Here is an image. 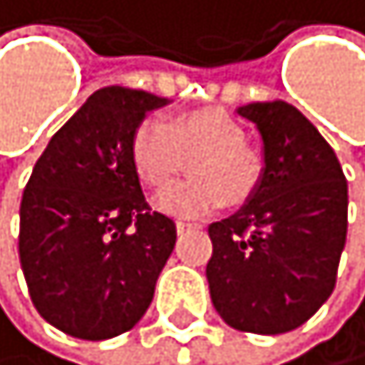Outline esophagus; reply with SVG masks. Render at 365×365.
<instances>
[{
    "mask_svg": "<svg viewBox=\"0 0 365 365\" xmlns=\"http://www.w3.org/2000/svg\"><path fill=\"white\" fill-rule=\"evenodd\" d=\"M175 230H178V235H185V232L201 230V225H197V222H185V220H178V222H175Z\"/></svg>",
    "mask_w": 365,
    "mask_h": 365,
    "instance_id": "1",
    "label": "esophagus"
}]
</instances>
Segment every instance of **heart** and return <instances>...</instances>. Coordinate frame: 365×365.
<instances>
[{"label": "heart", "mask_w": 365, "mask_h": 365, "mask_svg": "<svg viewBox=\"0 0 365 365\" xmlns=\"http://www.w3.org/2000/svg\"><path fill=\"white\" fill-rule=\"evenodd\" d=\"M190 161L194 178L159 194V211L197 217L215 211L227 199L244 204L257 190L262 159L246 145V130L225 110L206 108L178 114L166 126L143 121L130 138L133 171L152 190L168 187Z\"/></svg>", "instance_id": "obj_1"}]
</instances>
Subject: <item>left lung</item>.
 <instances>
[{
	"mask_svg": "<svg viewBox=\"0 0 365 365\" xmlns=\"http://www.w3.org/2000/svg\"><path fill=\"white\" fill-rule=\"evenodd\" d=\"M262 135L257 190L208 225L211 300L237 331L279 335L302 326L333 293L347 239V180L333 148L293 105L237 110Z\"/></svg>",
	"mask_w": 365,
	"mask_h": 365,
	"instance_id": "left-lung-1",
	"label": "left lung"
}]
</instances>
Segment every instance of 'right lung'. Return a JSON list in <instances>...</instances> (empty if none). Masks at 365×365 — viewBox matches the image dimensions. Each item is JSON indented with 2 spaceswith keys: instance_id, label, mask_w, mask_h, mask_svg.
I'll list each match as a JSON object with an SVG mask.
<instances>
[{
  "instance_id": "1",
  "label": "right lung",
  "mask_w": 365,
  "mask_h": 365,
  "mask_svg": "<svg viewBox=\"0 0 365 365\" xmlns=\"http://www.w3.org/2000/svg\"><path fill=\"white\" fill-rule=\"evenodd\" d=\"M168 98L108 86L51 138L21 201L18 253L30 298L72 338L108 340L148 312L175 246L130 164V138Z\"/></svg>"
}]
</instances>
